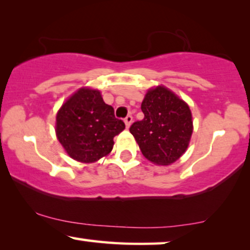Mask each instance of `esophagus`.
Segmentation results:
<instances>
[{"label":"esophagus","instance_id":"1","mask_svg":"<svg viewBox=\"0 0 250 250\" xmlns=\"http://www.w3.org/2000/svg\"><path fill=\"white\" fill-rule=\"evenodd\" d=\"M131 122H132V116H131V115H128V116H127V118H125V127H127V128H129V127H130Z\"/></svg>","mask_w":250,"mask_h":250}]
</instances>
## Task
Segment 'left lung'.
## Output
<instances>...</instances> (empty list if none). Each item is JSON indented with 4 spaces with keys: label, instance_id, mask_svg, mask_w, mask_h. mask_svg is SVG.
<instances>
[{
    "label": "left lung",
    "instance_id": "1",
    "mask_svg": "<svg viewBox=\"0 0 250 250\" xmlns=\"http://www.w3.org/2000/svg\"><path fill=\"white\" fill-rule=\"evenodd\" d=\"M144 119L132 123L130 132L148 161L169 166L188 149L193 132L188 103L160 84L148 89L142 102Z\"/></svg>",
    "mask_w": 250,
    "mask_h": 250
}]
</instances>
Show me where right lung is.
Returning <instances> with one entry per match:
<instances>
[{"label": "right lung", "mask_w": 250, "mask_h": 250, "mask_svg": "<svg viewBox=\"0 0 250 250\" xmlns=\"http://www.w3.org/2000/svg\"><path fill=\"white\" fill-rule=\"evenodd\" d=\"M125 128L105 104L98 89L82 86L62 103L56 115V136L69 158L95 164L107 156L113 138Z\"/></svg>", "instance_id": "add662e5"}]
</instances>
